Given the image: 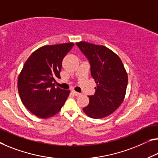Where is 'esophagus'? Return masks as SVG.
<instances>
[{"instance_id": "34e87169", "label": "esophagus", "mask_w": 158, "mask_h": 158, "mask_svg": "<svg viewBox=\"0 0 158 158\" xmlns=\"http://www.w3.org/2000/svg\"><path fill=\"white\" fill-rule=\"evenodd\" d=\"M72 93L75 96H79V95H81V93H77V92L75 91V90H72Z\"/></svg>"}]
</instances>
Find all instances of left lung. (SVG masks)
<instances>
[{
	"instance_id": "left-lung-1",
	"label": "left lung",
	"mask_w": 158,
	"mask_h": 158,
	"mask_svg": "<svg viewBox=\"0 0 158 158\" xmlns=\"http://www.w3.org/2000/svg\"><path fill=\"white\" fill-rule=\"evenodd\" d=\"M81 52L88 59L91 76L97 87L94 95L82 110L89 117L101 118L112 114L125 98L128 75L118 56L102 45L86 42H77Z\"/></svg>"
}]
</instances>
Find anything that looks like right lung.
Returning <instances> with one entry per match:
<instances>
[{"instance_id": "add662e5", "label": "right lung", "mask_w": 158, "mask_h": 158, "mask_svg": "<svg viewBox=\"0 0 158 158\" xmlns=\"http://www.w3.org/2000/svg\"><path fill=\"white\" fill-rule=\"evenodd\" d=\"M73 42L46 45L35 50L26 60L18 76V89L27 110L42 118L59 112L70 90L55 87L60 78L62 60L73 47Z\"/></svg>"}]
</instances>
